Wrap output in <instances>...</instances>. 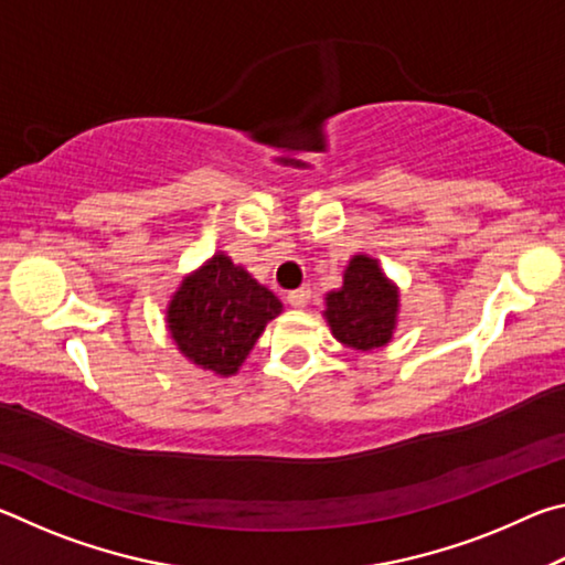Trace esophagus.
Here are the masks:
<instances>
[{"label": "esophagus", "mask_w": 565, "mask_h": 565, "mask_svg": "<svg viewBox=\"0 0 565 565\" xmlns=\"http://www.w3.org/2000/svg\"><path fill=\"white\" fill-rule=\"evenodd\" d=\"M309 296H311L309 289H296V291H289V296H286V299H289V303L294 306V309H303V306L309 303Z\"/></svg>", "instance_id": "1"}]
</instances>
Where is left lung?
I'll use <instances>...</instances> for the list:
<instances>
[{
  "label": "left lung",
  "mask_w": 565,
  "mask_h": 565,
  "mask_svg": "<svg viewBox=\"0 0 565 565\" xmlns=\"http://www.w3.org/2000/svg\"><path fill=\"white\" fill-rule=\"evenodd\" d=\"M401 291L379 259L353 254L339 289L323 296L321 317L341 347L369 353L391 343L398 327Z\"/></svg>",
  "instance_id": "left-lung-1"
}]
</instances>
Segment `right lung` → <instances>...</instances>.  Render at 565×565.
Returning <instances> with one entry per match:
<instances>
[{
  "label": "right lung",
  "mask_w": 565,
  "mask_h": 565,
  "mask_svg": "<svg viewBox=\"0 0 565 565\" xmlns=\"http://www.w3.org/2000/svg\"><path fill=\"white\" fill-rule=\"evenodd\" d=\"M284 303L269 286L216 252L179 281L167 303V331L196 369L228 379L238 374L248 351L279 317Z\"/></svg>",
  "instance_id": "obj_1"
}]
</instances>
